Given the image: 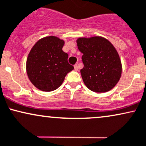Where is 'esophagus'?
<instances>
[{
	"mask_svg": "<svg viewBox=\"0 0 146 146\" xmlns=\"http://www.w3.org/2000/svg\"><path fill=\"white\" fill-rule=\"evenodd\" d=\"M74 70H76V71H77V70H78V65H74Z\"/></svg>",
	"mask_w": 146,
	"mask_h": 146,
	"instance_id": "34e87169",
	"label": "esophagus"
}]
</instances>
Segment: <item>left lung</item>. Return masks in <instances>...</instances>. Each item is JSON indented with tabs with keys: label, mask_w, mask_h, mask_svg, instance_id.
<instances>
[{
	"label": "left lung",
	"mask_w": 146,
	"mask_h": 146,
	"mask_svg": "<svg viewBox=\"0 0 146 146\" xmlns=\"http://www.w3.org/2000/svg\"><path fill=\"white\" fill-rule=\"evenodd\" d=\"M79 51L83 54L81 70L87 88L94 92H106L117 85L122 72L118 52L110 42L100 36L79 38Z\"/></svg>",
	"instance_id": "obj_1"
}]
</instances>
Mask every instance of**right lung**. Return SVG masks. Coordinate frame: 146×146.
<instances>
[{"mask_svg":"<svg viewBox=\"0 0 146 146\" xmlns=\"http://www.w3.org/2000/svg\"><path fill=\"white\" fill-rule=\"evenodd\" d=\"M63 45V40L51 36L39 40L31 50L26 70L30 81L38 89L55 90L74 69L68 61V54L62 50Z\"/></svg>","mask_w":146,"mask_h":146,"instance_id":"right-lung-1","label":"right lung"}]
</instances>
